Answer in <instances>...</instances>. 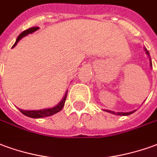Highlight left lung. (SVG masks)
Listing matches in <instances>:
<instances>
[{
  "instance_id": "left-lung-1",
  "label": "left lung",
  "mask_w": 157,
  "mask_h": 157,
  "mask_svg": "<svg viewBox=\"0 0 157 157\" xmlns=\"http://www.w3.org/2000/svg\"><path fill=\"white\" fill-rule=\"evenodd\" d=\"M145 51H146V53H147L149 57H150V61H151V65H152V63H151V56H150V53L148 52L147 50L145 49ZM105 111H107V112L111 113V114H115V115H118V116H128V115H130V114H132L133 112H135V110H133L132 112H127V113H123V112H114V111H111V110H105Z\"/></svg>"
}]
</instances>
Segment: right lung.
<instances>
[{"label":"right lung","mask_w":157,"mask_h":157,"mask_svg":"<svg viewBox=\"0 0 157 157\" xmlns=\"http://www.w3.org/2000/svg\"><path fill=\"white\" fill-rule=\"evenodd\" d=\"M39 28L38 27H31L29 29H26L25 31L23 32L17 36V40H16V42L14 43V45L13 46V48L15 47L17 43L19 41V40L21 39L22 37L25 36H27L28 34H30V33L34 32L36 31V29H38ZM66 97H67V93L65 94V96L63 98V99L60 101L59 104H58V105H56L55 107L53 108H51V109H40V110H24V109H20V112L22 114H24L25 116L26 117H31V118H41V117H50V116H52L54 115L56 113H58L59 111H60L61 109H63V105H64V103H65V100H66Z\"/></svg>","instance_id":"1"}]
</instances>
